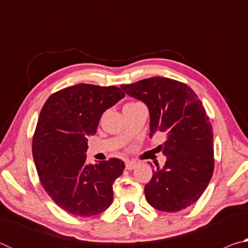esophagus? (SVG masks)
Returning <instances> with one entry per match:
<instances>
[{"mask_svg": "<svg viewBox=\"0 0 248 248\" xmlns=\"http://www.w3.org/2000/svg\"><path fill=\"white\" fill-rule=\"evenodd\" d=\"M137 167V163L133 162V161H127L125 162V170H131L133 169H136Z\"/></svg>", "mask_w": 248, "mask_h": 248, "instance_id": "esophagus-1", "label": "esophagus"}]
</instances>
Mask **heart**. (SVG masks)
Wrapping results in <instances>:
<instances>
[{
    "label": "heart",
    "mask_w": 248,
    "mask_h": 248,
    "mask_svg": "<svg viewBox=\"0 0 248 248\" xmlns=\"http://www.w3.org/2000/svg\"><path fill=\"white\" fill-rule=\"evenodd\" d=\"M138 104H141V103H138V102H131V103H128L125 106H134V105H138Z\"/></svg>",
    "instance_id": "heart-1"
}]
</instances>
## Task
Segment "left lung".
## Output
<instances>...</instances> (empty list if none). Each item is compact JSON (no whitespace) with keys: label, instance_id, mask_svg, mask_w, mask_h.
Masks as SVG:
<instances>
[{"label":"left lung","instance_id":"1","mask_svg":"<svg viewBox=\"0 0 248 248\" xmlns=\"http://www.w3.org/2000/svg\"><path fill=\"white\" fill-rule=\"evenodd\" d=\"M121 89L148 106L150 139L166 137L157 149L167 159L145 185L146 200L165 212L190 207L203 194L215 167L212 125L202 103L186 84L167 78H145Z\"/></svg>","mask_w":248,"mask_h":248}]
</instances>
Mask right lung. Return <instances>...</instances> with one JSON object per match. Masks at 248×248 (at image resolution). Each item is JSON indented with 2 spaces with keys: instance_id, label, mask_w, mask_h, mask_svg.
Masks as SVG:
<instances>
[{
  "instance_id": "1",
  "label": "right lung",
  "mask_w": 248,
  "mask_h": 248,
  "mask_svg": "<svg viewBox=\"0 0 248 248\" xmlns=\"http://www.w3.org/2000/svg\"><path fill=\"white\" fill-rule=\"evenodd\" d=\"M124 97L119 87L78 84L52 94L41 109L33 161L45 190L71 215H99L112 202V184L124 163L110 158L87 165V137L96 133L104 111Z\"/></svg>"
}]
</instances>
